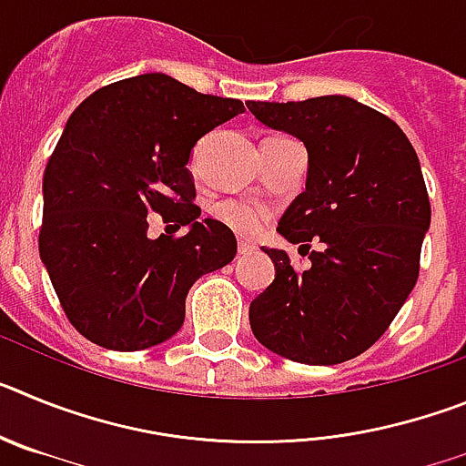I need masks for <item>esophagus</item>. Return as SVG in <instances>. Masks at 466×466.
Listing matches in <instances>:
<instances>
[{
	"instance_id": "obj_1",
	"label": "esophagus",
	"mask_w": 466,
	"mask_h": 466,
	"mask_svg": "<svg viewBox=\"0 0 466 466\" xmlns=\"http://www.w3.org/2000/svg\"><path fill=\"white\" fill-rule=\"evenodd\" d=\"M254 249H257V245H254V242L245 240V238H242V240H238V254H242V257L252 254Z\"/></svg>"
}]
</instances>
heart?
Segmentation results:
<instances>
[{
	"label": "heart",
	"mask_w": 466,
	"mask_h": 466,
	"mask_svg": "<svg viewBox=\"0 0 466 466\" xmlns=\"http://www.w3.org/2000/svg\"><path fill=\"white\" fill-rule=\"evenodd\" d=\"M214 219L240 236H254L268 219V209L247 198H226L212 208Z\"/></svg>",
	"instance_id": "heart-1"
}]
</instances>
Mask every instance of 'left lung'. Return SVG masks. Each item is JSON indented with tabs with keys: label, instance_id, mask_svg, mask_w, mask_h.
<instances>
[{
	"label": "left lung",
	"instance_id": "8db88e82",
	"mask_svg": "<svg viewBox=\"0 0 466 466\" xmlns=\"http://www.w3.org/2000/svg\"><path fill=\"white\" fill-rule=\"evenodd\" d=\"M247 109L306 144V191L278 233L306 249L322 242L303 273L284 249L263 247L275 279L249 306L254 336L300 364L352 360L387 331L418 282L431 221L418 154L392 118L345 95Z\"/></svg>",
	"mask_w": 466,
	"mask_h": 466
}]
</instances>
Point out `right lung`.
I'll use <instances>...</instances> for the list:
<instances>
[{
    "instance_id": "right-lung-1",
    "label": "right lung",
    "mask_w": 466,
    "mask_h": 466,
    "mask_svg": "<svg viewBox=\"0 0 466 466\" xmlns=\"http://www.w3.org/2000/svg\"><path fill=\"white\" fill-rule=\"evenodd\" d=\"M242 111L160 72L74 109L44 172L39 254L81 336L118 352L154 348L182 329L191 284L233 261V230L198 221L187 166L198 139ZM149 211L188 225L187 236L151 241Z\"/></svg>"
}]
</instances>
